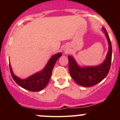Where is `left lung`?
Returning a JSON list of instances; mask_svg holds the SVG:
<instances>
[{"mask_svg":"<svg viewBox=\"0 0 120 120\" xmlns=\"http://www.w3.org/2000/svg\"><path fill=\"white\" fill-rule=\"evenodd\" d=\"M108 41L109 50L102 63L95 66H80L72 56H68V68L71 77L78 85L90 87L98 84L107 75L112 62V48L109 36L105 28H102Z\"/></svg>","mask_w":120,"mask_h":120,"instance_id":"8db88e82","label":"left lung"}]
</instances>
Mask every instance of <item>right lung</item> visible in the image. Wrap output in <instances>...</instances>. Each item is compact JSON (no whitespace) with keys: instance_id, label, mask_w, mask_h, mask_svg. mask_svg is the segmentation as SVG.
Segmentation results:
<instances>
[{"instance_id":"obj_1","label":"right lung","mask_w":120,"mask_h":120,"mask_svg":"<svg viewBox=\"0 0 120 120\" xmlns=\"http://www.w3.org/2000/svg\"><path fill=\"white\" fill-rule=\"evenodd\" d=\"M61 56V53H58L53 55L47 63L44 68L25 79H21L14 75L12 70L10 63L9 62L11 74L14 81L24 89L31 92L41 91L48 85L51 77L54 64L57 59H59Z\"/></svg>"}]
</instances>
